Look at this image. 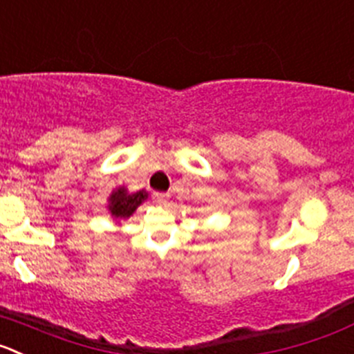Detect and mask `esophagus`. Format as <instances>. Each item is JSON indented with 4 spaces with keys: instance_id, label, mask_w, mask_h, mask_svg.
Listing matches in <instances>:
<instances>
[{
    "instance_id": "esophagus-1",
    "label": "esophagus",
    "mask_w": 354,
    "mask_h": 354,
    "mask_svg": "<svg viewBox=\"0 0 354 354\" xmlns=\"http://www.w3.org/2000/svg\"><path fill=\"white\" fill-rule=\"evenodd\" d=\"M167 199H169V196H167V194H162V192H155L153 194V201L157 204H166Z\"/></svg>"
}]
</instances>
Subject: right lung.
<instances>
[{
  "label": "right lung",
  "mask_w": 354,
  "mask_h": 354,
  "mask_svg": "<svg viewBox=\"0 0 354 354\" xmlns=\"http://www.w3.org/2000/svg\"><path fill=\"white\" fill-rule=\"evenodd\" d=\"M148 199V192L140 190L136 194H129L127 188L120 187L113 190L108 199V209L115 220H127L134 211L138 209L140 204H143Z\"/></svg>",
  "instance_id": "1"
}]
</instances>
